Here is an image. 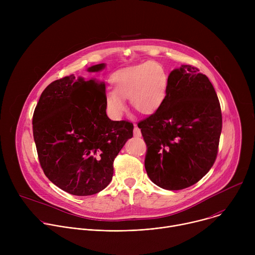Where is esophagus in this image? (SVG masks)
Here are the masks:
<instances>
[{
	"instance_id": "1",
	"label": "esophagus",
	"mask_w": 255,
	"mask_h": 255,
	"mask_svg": "<svg viewBox=\"0 0 255 255\" xmlns=\"http://www.w3.org/2000/svg\"><path fill=\"white\" fill-rule=\"evenodd\" d=\"M133 133H134V136H135V137H141V131H140V129L137 127L136 124L134 125V131H133Z\"/></svg>"
}]
</instances>
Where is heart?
I'll list each match as a JSON object with an SVG mask.
<instances>
[{"instance_id":"b5f03b06","label":"heart","mask_w":255,"mask_h":255,"mask_svg":"<svg viewBox=\"0 0 255 255\" xmlns=\"http://www.w3.org/2000/svg\"><path fill=\"white\" fill-rule=\"evenodd\" d=\"M113 92L105 95L108 114L120 119L126 111L124 100L143 115H151L162 106L168 87L164 68L157 62L148 61L116 71L110 79Z\"/></svg>"}]
</instances>
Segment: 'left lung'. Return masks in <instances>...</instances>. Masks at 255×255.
Wrapping results in <instances>:
<instances>
[{"instance_id":"obj_1","label":"left lung","mask_w":255,"mask_h":255,"mask_svg":"<svg viewBox=\"0 0 255 255\" xmlns=\"http://www.w3.org/2000/svg\"><path fill=\"white\" fill-rule=\"evenodd\" d=\"M138 127L147 145L144 165L152 183L169 191L195 185L213 166L222 131L213 85L195 66L173 69L162 106Z\"/></svg>"}]
</instances>
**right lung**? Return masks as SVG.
Masks as SVG:
<instances>
[{"label":"right lung","instance_id":"1","mask_svg":"<svg viewBox=\"0 0 255 255\" xmlns=\"http://www.w3.org/2000/svg\"><path fill=\"white\" fill-rule=\"evenodd\" d=\"M105 63L88 68L98 72ZM106 88L95 79L74 75L52 82L42 92L33 114V137L48 179L75 196L104 190L113 177V162L133 124L112 121L106 113Z\"/></svg>","mask_w":255,"mask_h":255}]
</instances>
